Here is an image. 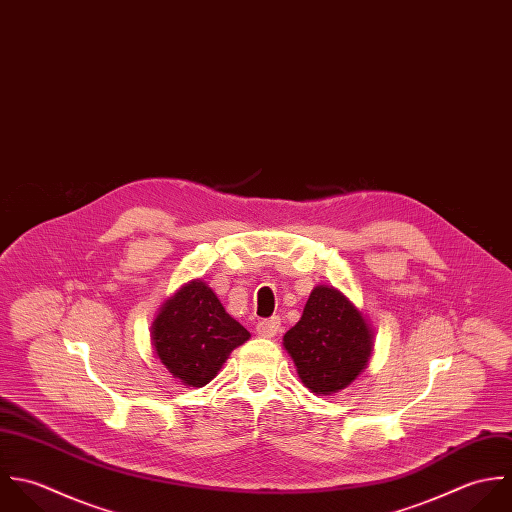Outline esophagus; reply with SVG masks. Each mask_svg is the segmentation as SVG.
Returning <instances> with one entry per match:
<instances>
[{
    "label": "esophagus",
    "instance_id": "esophagus-1",
    "mask_svg": "<svg viewBox=\"0 0 512 512\" xmlns=\"http://www.w3.org/2000/svg\"><path fill=\"white\" fill-rule=\"evenodd\" d=\"M255 330H257V334H259L261 338H273V336H277V332L281 330V318H279V316H273V318L261 320V322H257Z\"/></svg>",
    "mask_w": 512,
    "mask_h": 512
}]
</instances>
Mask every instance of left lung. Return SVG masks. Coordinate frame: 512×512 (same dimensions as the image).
I'll return each mask as SVG.
<instances>
[{
    "mask_svg": "<svg viewBox=\"0 0 512 512\" xmlns=\"http://www.w3.org/2000/svg\"><path fill=\"white\" fill-rule=\"evenodd\" d=\"M301 382L314 396L350 386L374 354V328L366 314L332 285H316L301 320L283 336Z\"/></svg>",
    "mask_w": 512,
    "mask_h": 512,
    "instance_id": "obj_1",
    "label": "left lung"
}]
</instances>
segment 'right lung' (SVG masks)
I'll return each instance as SVG.
<instances>
[{
  "label": "right lung",
  "instance_id": "1",
  "mask_svg": "<svg viewBox=\"0 0 512 512\" xmlns=\"http://www.w3.org/2000/svg\"><path fill=\"white\" fill-rule=\"evenodd\" d=\"M150 334L156 358L188 388H204L251 338L202 279L188 281L164 301Z\"/></svg>",
  "mask_w": 512,
  "mask_h": 512
}]
</instances>
